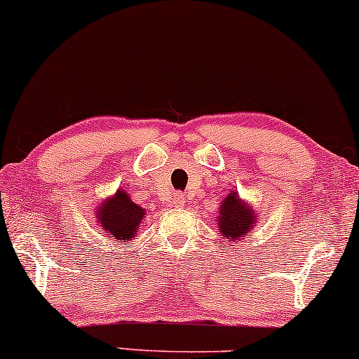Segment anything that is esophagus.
<instances>
[{"mask_svg": "<svg viewBox=\"0 0 359 359\" xmlns=\"http://www.w3.org/2000/svg\"><path fill=\"white\" fill-rule=\"evenodd\" d=\"M172 203H175V207H183L184 196L181 195V193H175V196H172Z\"/></svg>", "mask_w": 359, "mask_h": 359, "instance_id": "1", "label": "esophagus"}]
</instances>
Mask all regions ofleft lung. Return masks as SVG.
<instances>
[{
    "mask_svg": "<svg viewBox=\"0 0 359 359\" xmlns=\"http://www.w3.org/2000/svg\"><path fill=\"white\" fill-rule=\"evenodd\" d=\"M219 225L227 239L239 241V237H245L249 229L255 227V212L245 207L236 193H231L220 207Z\"/></svg>",
    "mask_w": 359,
    "mask_h": 359,
    "instance_id": "1",
    "label": "left lung"
}]
</instances>
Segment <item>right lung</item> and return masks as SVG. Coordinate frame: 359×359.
I'll list each match as a JSON object with an SVG mask.
<instances>
[{
	"label": "right lung",
	"mask_w": 359,
	"mask_h": 359,
	"mask_svg": "<svg viewBox=\"0 0 359 359\" xmlns=\"http://www.w3.org/2000/svg\"><path fill=\"white\" fill-rule=\"evenodd\" d=\"M96 215H98L100 225L107 231L111 239H116V243L126 244L127 241L135 237L137 227H139L146 212L128 198L126 191L118 190L115 193V196L108 198L103 203V207L96 210Z\"/></svg>",
	"instance_id": "1"
}]
</instances>
